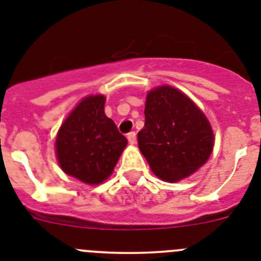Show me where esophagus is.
<instances>
[{"mask_svg":"<svg viewBox=\"0 0 261 261\" xmlns=\"http://www.w3.org/2000/svg\"><path fill=\"white\" fill-rule=\"evenodd\" d=\"M128 141H129V144H132V145H135L136 144V132H129L128 133Z\"/></svg>","mask_w":261,"mask_h":261,"instance_id":"1","label":"esophagus"}]
</instances>
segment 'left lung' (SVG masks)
Instances as JSON below:
<instances>
[{
  "label": "left lung",
  "mask_w": 261,
  "mask_h": 261,
  "mask_svg": "<svg viewBox=\"0 0 261 261\" xmlns=\"http://www.w3.org/2000/svg\"><path fill=\"white\" fill-rule=\"evenodd\" d=\"M138 147L154 174L177 181L201 167L213 150L208 119L181 91L161 86L147 94Z\"/></svg>",
  "instance_id": "1"
}]
</instances>
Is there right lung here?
Instances as JSON below:
<instances>
[{
	"mask_svg": "<svg viewBox=\"0 0 261 261\" xmlns=\"http://www.w3.org/2000/svg\"><path fill=\"white\" fill-rule=\"evenodd\" d=\"M106 98L81 100L60 128L56 154L64 172L87 184L106 180L126 146V138L105 114Z\"/></svg>",
	"mask_w": 261,
	"mask_h": 261,
	"instance_id": "right-lung-1",
	"label": "right lung"
}]
</instances>
